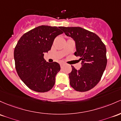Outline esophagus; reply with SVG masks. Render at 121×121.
<instances>
[{
  "label": "esophagus",
  "mask_w": 121,
  "mask_h": 121,
  "mask_svg": "<svg viewBox=\"0 0 121 121\" xmlns=\"http://www.w3.org/2000/svg\"><path fill=\"white\" fill-rule=\"evenodd\" d=\"M64 63H61L60 64V67H61V68H63L64 67Z\"/></svg>",
  "instance_id": "34e87169"
}]
</instances>
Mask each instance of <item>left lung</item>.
<instances>
[{"mask_svg":"<svg viewBox=\"0 0 121 121\" xmlns=\"http://www.w3.org/2000/svg\"><path fill=\"white\" fill-rule=\"evenodd\" d=\"M67 36L75 41L76 51L75 55L82 61V67L76 70L72 65L69 73L70 85L79 92L92 89L101 79L106 67L105 45L94 33L80 27H59Z\"/></svg>","mask_w":121,"mask_h":121,"instance_id":"8db88e82","label":"left lung"}]
</instances>
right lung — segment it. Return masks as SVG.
Wrapping results in <instances>:
<instances>
[{"instance_id": "add662e5", "label": "right lung", "mask_w": 121, "mask_h": 121, "mask_svg": "<svg viewBox=\"0 0 121 121\" xmlns=\"http://www.w3.org/2000/svg\"><path fill=\"white\" fill-rule=\"evenodd\" d=\"M62 33L56 26L42 25L25 33L18 41L14 52L16 71L33 91L45 92L54 86L60 66L56 62H46L43 56L51 49L54 38Z\"/></svg>"}]
</instances>
